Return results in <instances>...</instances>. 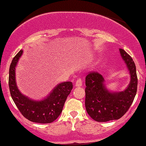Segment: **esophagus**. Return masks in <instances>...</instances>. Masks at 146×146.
I'll use <instances>...</instances> for the list:
<instances>
[{
	"label": "esophagus",
	"mask_w": 146,
	"mask_h": 146,
	"mask_svg": "<svg viewBox=\"0 0 146 146\" xmlns=\"http://www.w3.org/2000/svg\"><path fill=\"white\" fill-rule=\"evenodd\" d=\"M82 81L81 80V78H78L76 81L75 86L76 87H80V86H82Z\"/></svg>",
	"instance_id": "obj_1"
}]
</instances>
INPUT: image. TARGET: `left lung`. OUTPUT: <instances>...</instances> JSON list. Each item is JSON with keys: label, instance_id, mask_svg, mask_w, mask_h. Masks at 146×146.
Returning <instances> with one entry per match:
<instances>
[{"label": "left lung", "instance_id": "obj_1", "mask_svg": "<svg viewBox=\"0 0 146 146\" xmlns=\"http://www.w3.org/2000/svg\"><path fill=\"white\" fill-rule=\"evenodd\" d=\"M119 51L131 76L130 82L124 91H108L104 78L96 71L89 73L86 76V109L88 115L97 122L119 119L129 110L137 93L138 78L134 61L123 49H119Z\"/></svg>", "mask_w": 146, "mask_h": 146}]
</instances>
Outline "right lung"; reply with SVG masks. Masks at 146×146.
Instances as JSON below:
<instances>
[{
    "instance_id": "1",
    "label": "right lung",
    "mask_w": 146,
    "mask_h": 146,
    "mask_svg": "<svg viewBox=\"0 0 146 146\" xmlns=\"http://www.w3.org/2000/svg\"><path fill=\"white\" fill-rule=\"evenodd\" d=\"M23 51L15 56L9 71V88L12 99L20 112L31 122L48 123L55 120L62 111L64 103L73 89L71 82L59 84L44 99L36 101L22 94L17 88L15 81V67Z\"/></svg>"
}]
</instances>
